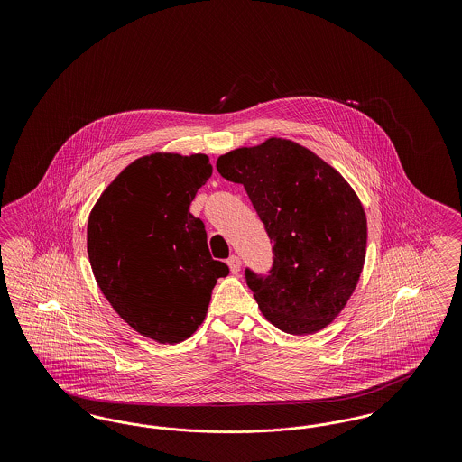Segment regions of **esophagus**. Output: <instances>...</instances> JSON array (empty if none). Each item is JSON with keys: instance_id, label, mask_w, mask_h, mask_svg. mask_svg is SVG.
Listing matches in <instances>:
<instances>
[{"instance_id": "1", "label": "esophagus", "mask_w": 462, "mask_h": 462, "mask_svg": "<svg viewBox=\"0 0 462 462\" xmlns=\"http://www.w3.org/2000/svg\"><path fill=\"white\" fill-rule=\"evenodd\" d=\"M228 266H230V272L234 273V275H237L239 272H241V260H239V256H230L228 258Z\"/></svg>"}]
</instances>
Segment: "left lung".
Masks as SVG:
<instances>
[{
    "mask_svg": "<svg viewBox=\"0 0 462 462\" xmlns=\"http://www.w3.org/2000/svg\"><path fill=\"white\" fill-rule=\"evenodd\" d=\"M242 183L273 242L268 277L245 270L264 319L287 334L326 329L346 307L367 253V217L352 185L307 147L270 136L217 161Z\"/></svg>",
    "mask_w": 462,
    "mask_h": 462,
    "instance_id": "obj_1",
    "label": "left lung"
}]
</instances>
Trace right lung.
Masks as SVG:
<instances>
[{"instance_id": "right-lung-1", "label": "right lung", "mask_w": 462, "mask_h": 462, "mask_svg": "<svg viewBox=\"0 0 462 462\" xmlns=\"http://www.w3.org/2000/svg\"><path fill=\"white\" fill-rule=\"evenodd\" d=\"M213 175L206 154L155 152L128 164L89 213L95 281L116 313L161 345L190 337L228 266L211 258L204 223L189 208Z\"/></svg>"}]
</instances>
